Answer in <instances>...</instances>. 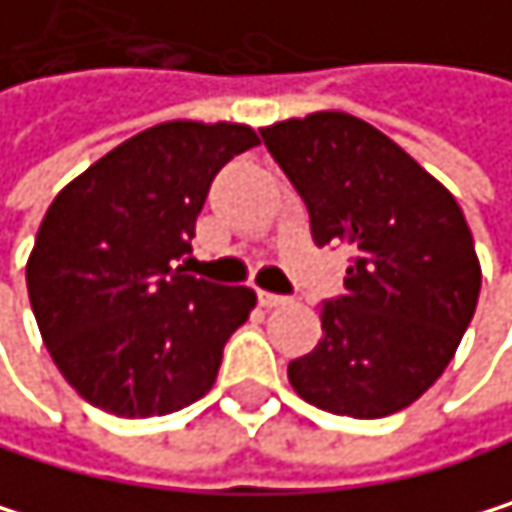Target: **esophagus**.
Returning a JSON list of instances; mask_svg holds the SVG:
<instances>
[{
  "mask_svg": "<svg viewBox=\"0 0 512 512\" xmlns=\"http://www.w3.org/2000/svg\"><path fill=\"white\" fill-rule=\"evenodd\" d=\"M259 305L262 308H284V305H290V299L277 296V293H259Z\"/></svg>",
  "mask_w": 512,
  "mask_h": 512,
  "instance_id": "34e87169",
  "label": "esophagus"
}]
</instances>
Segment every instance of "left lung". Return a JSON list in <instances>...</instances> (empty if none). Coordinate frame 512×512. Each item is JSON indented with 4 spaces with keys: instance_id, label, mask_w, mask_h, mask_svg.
Wrapping results in <instances>:
<instances>
[{
    "instance_id": "obj_1",
    "label": "left lung",
    "mask_w": 512,
    "mask_h": 512,
    "mask_svg": "<svg viewBox=\"0 0 512 512\" xmlns=\"http://www.w3.org/2000/svg\"><path fill=\"white\" fill-rule=\"evenodd\" d=\"M259 134L302 195L311 238L348 244L345 296L323 302L317 348L290 363L293 391L332 415L412 406L473 320L482 268L455 195L369 121L326 109Z\"/></svg>"
}]
</instances>
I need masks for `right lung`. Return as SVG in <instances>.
I'll list each match as a JSON object with an SVG mask.
<instances>
[{
	"mask_svg": "<svg viewBox=\"0 0 512 512\" xmlns=\"http://www.w3.org/2000/svg\"><path fill=\"white\" fill-rule=\"evenodd\" d=\"M253 146L250 124L164 121L51 201L27 290L51 360L91 406L152 418L213 388L222 348L256 293L192 277L186 259L213 176Z\"/></svg>",
	"mask_w": 512,
	"mask_h": 512,
	"instance_id": "right-lung-1",
	"label": "right lung"
}]
</instances>
